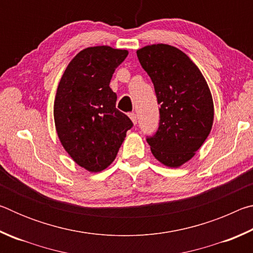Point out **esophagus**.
Wrapping results in <instances>:
<instances>
[{
  "instance_id": "obj_1",
  "label": "esophagus",
  "mask_w": 253,
  "mask_h": 253,
  "mask_svg": "<svg viewBox=\"0 0 253 253\" xmlns=\"http://www.w3.org/2000/svg\"><path fill=\"white\" fill-rule=\"evenodd\" d=\"M128 116H129V118L131 119L132 124H134V125H136V124H137V115L135 113H130L129 115H128Z\"/></svg>"
}]
</instances>
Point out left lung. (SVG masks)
I'll return each mask as SVG.
<instances>
[{
    "instance_id": "obj_1",
    "label": "left lung",
    "mask_w": 253,
    "mask_h": 253,
    "mask_svg": "<svg viewBox=\"0 0 253 253\" xmlns=\"http://www.w3.org/2000/svg\"><path fill=\"white\" fill-rule=\"evenodd\" d=\"M137 57L161 106L160 126L147 143L163 165L179 168L195 155L212 129L211 91L195 63L175 46L146 45L137 50Z\"/></svg>"
}]
</instances>
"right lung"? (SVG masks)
I'll return each instance as SVG.
<instances>
[{"label":"right lung","mask_w":253,"mask_h":253,"mask_svg":"<svg viewBox=\"0 0 253 253\" xmlns=\"http://www.w3.org/2000/svg\"><path fill=\"white\" fill-rule=\"evenodd\" d=\"M127 50L108 45L85 48L71 60L58 84L53 116L63 148L77 164L91 173L108 168L132 127L116 108L109 87Z\"/></svg>","instance_id":"add662e5"}]
</instances>
